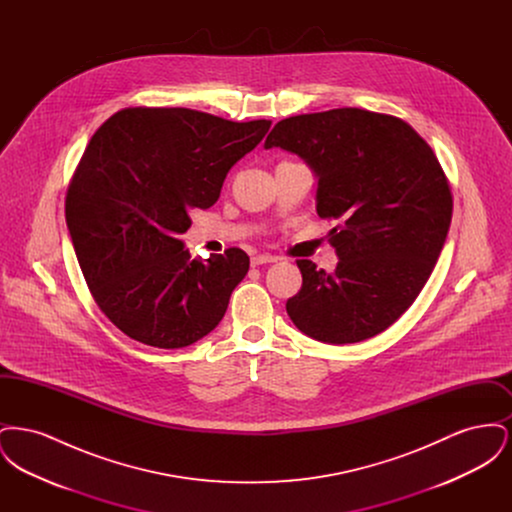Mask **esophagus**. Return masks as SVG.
I'll list each match as a JSON object with an SVG mask.
<instances>
[{"mask_svg": "<svg viewBox=\"0 0 512 512\" xmlns=\"http://www.w3.org/2000/svg\"><path fill=\"white\" fill-rule=\"evenodd\" d=\"M278 257L274 255H268V253H259V255H253L251 257V267H259V265H267V263H276Z\"/></svg>", "mask_w": 512, "mask_h": 512, "instance_id": "obj_1", "label": "esophagus"}]
</instances>
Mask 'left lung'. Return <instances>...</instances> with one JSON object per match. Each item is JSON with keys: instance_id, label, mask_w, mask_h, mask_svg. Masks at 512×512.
<instances>
[{"instance_id": "obj_1", "label": "left lung", "mask_w": 512, "mask_h": 512, "mask_svg": "<svg viewBox=\"0 0 512 512\" xmlns=\"http://www.w3.org/2000/svg\"><path fill=\"white\" fill-rule=\"evenodd\" d=\"M265 147L299 155L318 176V217L340 220L332 274L297 261L293 324L338 345L384 332L413 305L449 232L453 195L436 153L411 124L357 107L284 119Z\"/></svg>"}]
</instances>
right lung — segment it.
<instances>
[{"instance_id":"right-lung-1","label":"right lung","mask_w":512,"mask_h":512,"mask_svg":"<svg viewBox=\"0 0 512 512\" xmlns=\"http://www.w3.org/2000/svg\"><path fill=\"white\" fill-rule=\"evenodd\" d=\"M270 121L184 107H128L103 122L65 199L86 284L121 332L151 347L192 345L217 328L249 257L230 247L192 259L180 234L219 199L228 171Z\"/></svg>"}]
</instances>
